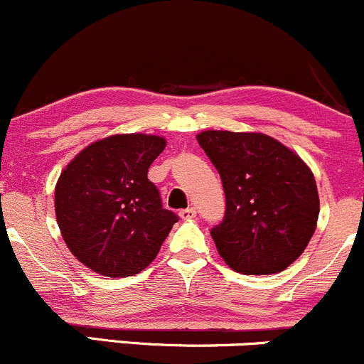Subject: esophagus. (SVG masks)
<instances>
[{
  "mask_svg": "<svg viewBox=\"0 0 364 364\" xmlns=\"http://www.w3.org/2000/svg\"><path fill=\"white\" fill-rule=\"evenodd\" d=\"M195 216H197V209L195 208H188L179 211V218H181V220H193Z\"/></svg>",
  "mask_w": 364,
  "mask_h": 364,
  "instance_id": "obj_1",
  "label": "esophagus"
}]
</instances>
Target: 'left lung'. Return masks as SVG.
Listing matches in <instances>:
<instances>
[{
	"instance_id": "1",
	"label": "left lung",
	"mask_w": 364,
	"mask_h": 364,
	"mask_svg": "<svg viewBox=\"0 0 364 364\" xmlns=\"http://www.w3.org/2000/svg\"><path fill=\"white\" fill-rule=\"evenodd\" d=\"M197 141L220 172L227 209L211 228L218 252L247 275L282 272L316 232L319 193L307 164L262 132L204 131Z\"/></svg>"
}]
</instances>
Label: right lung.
I'll return each mask as SVG.
<instances>
[{"label": "right lung", "mask_w": 364, "mask_h": 364, "mask_svg": "<svg viewBox=\"0 0 364 364\" xmlns=\"http://www.w3.org/2000/svg\"><path fill=\"white\" fill-rule=\"evenodd\" d=\"M166 139L114 134L83 148L60 172L55 216L78 262L106 277L139 274L159 255L178 216L148 179Z\"/></svg>", "instance_id": "obj_1"}]
</instances>
